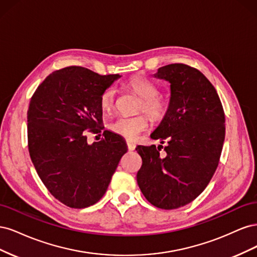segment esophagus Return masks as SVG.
<instances>
[{"label": "esophagus", "instance_id": "1", "mask_svg": "<svg viewBox=\"0 0 257 257\" xmlns=\"http://www.w3.org/2000/svg\"><path fill=\"white\" fill-rule=\"evenodd\" d=\"M126 145H127V149H128L130 151H134V150H135L136 145H135L133 142H131V141H126Z\"/></svg>", "mask_w": 257, "mask_h": 257}]
</instances>
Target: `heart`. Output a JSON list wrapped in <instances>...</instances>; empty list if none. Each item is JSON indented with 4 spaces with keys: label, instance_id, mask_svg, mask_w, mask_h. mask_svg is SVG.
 Wrapping results in <instances>:
<instances>
[{
    "label": "heart",
    "instance_id": "1",
    "mask_svg": "<svg viewBox=\"0 0 257 257\" xmlns=\"http://www.w3.org/2000/svg\"><path fill=\"white\" fill-rule=\"evenodd\" d=\"M127 88L141 97L137 110L145 111L152 119L159 120L166 114L167 104L160 96V89L157 84L144 76H135L127 81ZM116 89L108 87L99 96V105L104 112H109L115 103ZM148 118L144 113L132 116H118L108 124V128L112 133L122 136L128 141H133L148 128Z\"/></svg>",
    "mask_w": 257,
    "mask_h": 257
}]
</instances>
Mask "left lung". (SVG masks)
Listing matches in <instances>:
<instances>
[{
    "label": "left lung",
    "instance_id": "left-lung-1",
    "mask_svg": "<svg viewBox=\"0 0 257 257\" xmlns=\"http://www.w3.org/2000/svg\"><path fill=\"white\" fill-rule=\"evenodd\" d=\"M155 78L170 83L167 112L151 134L165 144L137 146L143 165L137 183L150 204L177 209L203 192L219 165L225 138V114L216 90L203 73L182 63L162 66Z\"/></svg>",
    "mask_w": 257,
    "mask_h": 257
}]
</instances>
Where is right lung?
<instances>
[{
	"instance_id": "obj_1",
	"label": "right lung",
	"mask_w": 257,
	"mask_h": 257,
	"mask_svg": "<svg viewBox=\"0 0 257 257\" xmlns=\"http://www.w3.org/2000/svg\"><path fill=\"white\" fill-rule=\"evenodd\" d=\"M120 75L81 66L53 72L38 85L28 110L31 160L46 188L67 207L87 208L103 197L127 146L104 131L89 145L85 132L102 130L99 96Z\"/></svg>"
}]
</instances>
